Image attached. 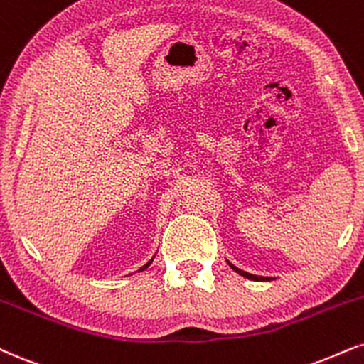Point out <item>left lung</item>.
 Here are the masks:
<instances>
[{"instance_id":"obj_1","label":"left lung","mask_w":364,"mask_h":364,"mask_svg":"<svg viewBox=\"0 0 364 364\" xmlns=\"http://www.w3.org/2000/svg\"><path fill=\"white\" fill-rule=\"evenodd\" d=\"M229 262V261H227ZM229 266L232 269L235 271V273H239L240 277H244V278H247V279H254V282H264V279H271V278H266V277H256V274H251V273H246V271H242V269H239V268H235L234 264H230L229 262Z\"/></svg>"}]
</instances>
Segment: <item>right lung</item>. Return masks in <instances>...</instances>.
<instances>
[{
    "label": "right lung",
    "mask_w": 364,
    "mask_h": 364,
    "mask_svg": "<svg viewBox=\"0 0 364 364\" xmlns=\"http://www.w3.org/2000/svg\"><path fill=\"white\" fill-rule=\"evenodd\" d=\"M152 259H154V257H152ZM152 259H151V261H149V262H147V264H144V266H142V268H140L139 271H144V269H146V268H149V264H151V262H152Z\"/></svg>",
    "instance_id": "1"
}]
</instances>
